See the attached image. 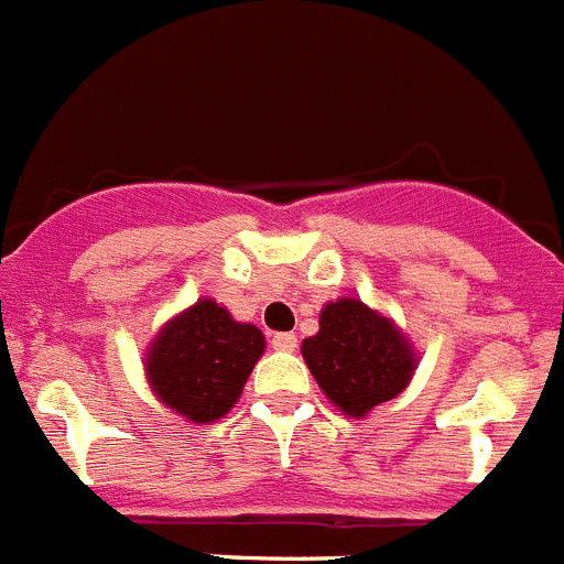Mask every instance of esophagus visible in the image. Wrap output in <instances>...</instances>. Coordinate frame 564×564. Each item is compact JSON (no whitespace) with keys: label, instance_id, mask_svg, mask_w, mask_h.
Here are the masks:
<instances>
[{"label":"esophagus","instance_id":"34e87169","mask_svg":"<svg viewBox=\"0 0 564 564\" xmlns=\"http://www.w3.org/2000/svg\"><path fill=\"white\" fill-rule=\"evenodd\" d=\"M296 344L299 338L293 336V333H273L271 336V347L279 352H293L296 350Z\"/></svg>","mask_w":564,"mask_h":564}]
</instances>
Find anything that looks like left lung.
Wrapping results in <instances>:
<instances>
[{
    "mask_svg": "<svg viewBox=\"0 0 564 564\" xmlns=\"http://www.w3.org/2000/svg\"><path fill=\"white\" fill-rule=\"evenodd\" d=\"M302 356L325 395L350 417L395 398L415 370L401 330L358 299H338L322 311L318 333L302 341Z\"/></svg>",
    "mask_w": 564,
    "mask_h": 564,
    "instance_id": "left-lung-1",
    "label": "left lung"
}]
</instances>
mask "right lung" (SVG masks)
Returning a JSON list of instances; mask_svg holds the SVG:
<instances>
[{
  "mask_svg": "<svg viewBox=\"0 0 564 564\" xmlns=\"http://www.w3.org/2000/svg\"><path fill=\"white\" fill-rule=\"evenodd\" d=\"M265 336L239 325L226 307L206 299L172 318L147 358L152 390L166 406L194 423L226 415L246 387Z\"/></svg>",
  "mask_w": 564,
  "mask_h": 564,
  "instance_id": "right-lung-1",
  "label": "right lung"
}]
</instances>
